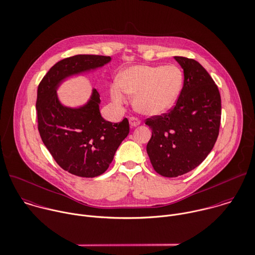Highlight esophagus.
Here are the masks:
<instances>
[{
  "label": "esophagus",
  "mask_w": 255,
  "mask_h": 255,
  "mask_svg": "<svg viewBox=\"0 0 255 255\" xmlns=\"http://www.w3.org/2000/svg\"><path fill=\"white\" fill-rule=\"evenodd\" d=\"M129 123H130V126L133 128V127H137L138 125H140L141 121L138 119V118H135V117H131L129 119Z\"/></svg>",
  "instance_id": "esophagus-1"
}]
</instances>
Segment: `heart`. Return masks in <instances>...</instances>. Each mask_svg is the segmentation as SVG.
Wrapping results in <instances>:
<instances>
[{
  "instance_id": "heart-1",
  "label": "heart",
  "mask_w": 255,
  "mask_h": 255,
  "mask_svg": "<svg viewBox=\"0 0 255 255\" xmlns=\"http://www.w3.org/2000/svg\"><path fill=\"white\" fill-rule=\"evenodd\" d=\"M184 74L177 65H138L123 70L117 85L110 88L113 102L123 104L124 92L134 96V108L145 115L156 116L168 112L179 99Z\"/></svg>"
}]
</instances>
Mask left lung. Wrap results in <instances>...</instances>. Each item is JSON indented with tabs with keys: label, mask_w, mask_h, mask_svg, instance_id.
<instances>
[{
	"label": "left lung",
	"mask_w": 255,
	"mask_h": 255,
	"mask_svg": "<svg viewBox=\"0 0 255 255\" xmlns=\"http://www.w3.org/2000/svg\"><path fill=\"white\" fill-rule=\"evenodd\" d=\"M184 86L173 109L146 119L152 130L147 153L154 170L175 178L197 168L213 150L220 131L222 100L209 72L195 59L175 56Z\"/></svg>",
	"instance_id": "left-lung-1"
}]
</instances>
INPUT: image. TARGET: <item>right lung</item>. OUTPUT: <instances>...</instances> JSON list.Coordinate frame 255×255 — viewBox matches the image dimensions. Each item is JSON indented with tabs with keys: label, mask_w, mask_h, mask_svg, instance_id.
Segmentation results:
<instances>
[{
	"label": "right lung",
	"mask_w": 255,
	"mask_h": 255,
	"mask_svg": "<svg viewBox=\"0 0 255 255\" xmlns=\"http://www.w3.org/2000/svg\"><path fill=\"white\" fill-rule=\"evenodd\" d=\"M110 56L77 54L56 62L37 87L36 115L40 138L55 162L68 173L94 178L111 164L121 142L129 134V122L103 119L96 89L87 103L78 108L62 105L56 90L67 77L103 66Z\"/></svg>",
	"instance_id": "add662e5"
}]
</instances>
